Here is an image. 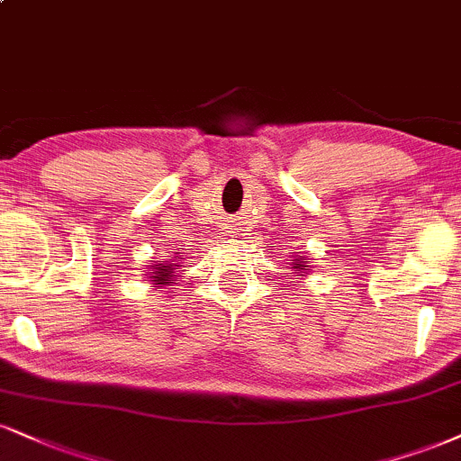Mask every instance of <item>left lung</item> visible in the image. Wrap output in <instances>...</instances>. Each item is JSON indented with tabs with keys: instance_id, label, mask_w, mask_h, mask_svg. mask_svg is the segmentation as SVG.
<instances>
[{
	"instance_id": "obj_1",
	"label": "left lung",
	"mask_w": 461,
	"mask_h": 461,
	"mask_svg": "<svg viewBox=\"0 0 461 461\" xmlns=\"http://www.w3.org/2000/svg\"><path fill=\"white\" fill-rule=\"evenodd\" d=\"M292 268H294V273H296V276H307L309 273H312V266H309L304 255H294Z\"/></svg>"
}]
</instances>
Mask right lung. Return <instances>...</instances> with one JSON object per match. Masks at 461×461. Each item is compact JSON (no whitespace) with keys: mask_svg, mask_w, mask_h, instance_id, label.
<instances>
[{"mask_svg":"<svg viewBox=\"0 0 461 461\" xmlns=\"http://www.w3.org/2000/svg\"><path fill=\"white\" fill-rule=\"evenodd\" d=\"M182 259H185V258L163 259V262H160V259H157V262H154L148 268L149 273H148L146 279L149 281V285L157 287V290H163V287L174 285V281L177 279V273H180V270H177V268H180Z\"/></svg>","mask_w":461,"mask_h":461,"instance_id":"right-lung-1","label":"right lung"}]
</instances>
